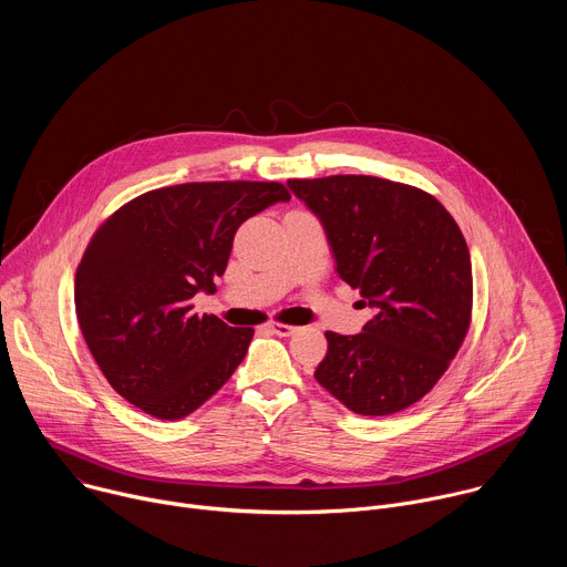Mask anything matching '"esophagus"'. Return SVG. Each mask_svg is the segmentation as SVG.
Returning <instances> with one entry per match:
<instances>
[{
  "label": "esophagus",
  "instance_id": "34e87169",
  "mask_svg": "<svg viewBox=\"0 0 567 567\" xmlns=\"http://www.w3.org/2000/svg\"><path fill=\"white\" fill-rule=\"evenodd\" d=\"M269 332L271 334H276V337H291V334H296L298 332V328H293V326H285V322H269Z\"/></svg>",
  "mask_w": 567,
  "mask_h": 567
}]
</instances>
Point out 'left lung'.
Wrapping results in <instances>:
<instances>
[{"label": "left lung", "instance_id": "left-lung-1", "mask_svg": "<svg viewBox=\"0 0 567 567\" xmlns=\"http://www.w3.org/2000/svg\"><path fill=\"white\" fill-rule=\"evenodd\" d=\"M287 186L326 230L337 274L374 309L359 334L326 332L328 354L316 381L357 415L413 406L468 330L473 278L460 226L433 195L379 177Z\"/></svg>", "mask_w": 567, "mask_h": 567}]
</instances>
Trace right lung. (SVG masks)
<instances>
[{"label":"right lung","instance_id":"1","mask_svg":"<svg viewBox=\"0 0 567 567\" xmlns=\"http://www.w3.org/2000/svg\"><path fill=\"white\" fill-rule=\"evenodd\" d=\"M276 182L150 190L92 237L75 271V313L110 385L156 420H184L247 357L251 328L193 311L215 293L241 221L289 202Z\"/></svg>","mask_w":567,"mask_h":567}]
</instances>
